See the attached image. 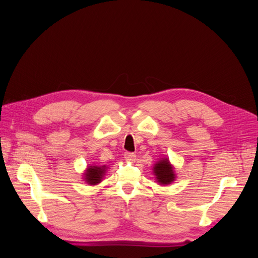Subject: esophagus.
<instances>
[{
	"label": "esophagus",
	"mask_w": 258,
	"mask_h": 258,
	"mask_svg": "<svg viewBox=\"0 0 258 258\" xmlns=\"http://www.w3.org/2000/svg\"><path fill=\"white\" fill-rule=\"evenodd\" d=\"M136 157L137 156L135 153H130V152L124 153V159H126L127 161H135Z\"/></svg>",
	"instance_id": "1"
}]
</instances>
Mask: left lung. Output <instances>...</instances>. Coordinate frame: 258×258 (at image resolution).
I'll use <instances>...</instances> for the list:
<instances>
[{"mask_svg":"<svg viewBox=\"0 0 258 258\" xmlns=\"http://www.w3.org/2000/svg\"><path fill=\"white\" fill-rule=\"evenodd\" d=\"M154 173L157 178V182L161 185L170 184L175 178L173 168L170 165L168 159H162L158 161V163H156L154 167Z\"/></svg>","mask_w":258,"mask_h":258,"instance_id":"left-lung-1","label":"left lung"}]
</instances>
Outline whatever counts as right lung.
Listing matches in <instances>:
<instances>
[{"label": "right lung", "mask_w": 258, "mask_h": 258, "mask_svg": "<svg viewBox=\"0 0 258 258\" xmlns=\"http://www.w3.org/2000/svg\"><path fill=\"white\" fill-rule=\"evenodd\" d=\"M105 173V166L97 167L91 166L87 169V172L85 173V179L86 182L90 185H96L101 182V178Z\"/></svg>", "instance_id": "1"}]
</instances>
